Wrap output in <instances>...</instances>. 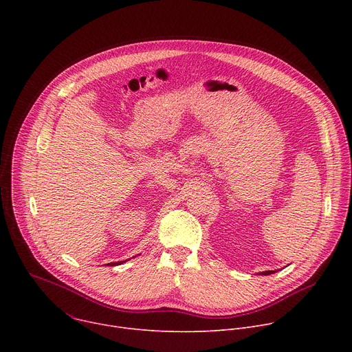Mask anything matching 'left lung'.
Returning a JSON list of instances; mask_svg holds the SVG:
<instances>
[{
	"instance_id": "1",
	"label": "left lung",
	"mask_w": 352,
	"mask_h": 352,
	"mask_svg": "<svg viewBox=\"0 0 352 352\" xmlns=\"http://www.w3.org/2000/svg\"><path fill=\"white\" fill-rule=\"evenodd\" d=\"M273 273H276L274 270H266V272H262V273H259V274H262V276H269V274H273Z\"/></svg>"
}]
</instances>
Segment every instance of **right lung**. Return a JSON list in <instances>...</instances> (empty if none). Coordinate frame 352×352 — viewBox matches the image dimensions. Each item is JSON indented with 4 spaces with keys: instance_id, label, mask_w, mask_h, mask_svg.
<instances>
[{
    "instance_id": "right-lung-1",
    "label": "right lung",
    "mask_w": 352,
    "mask_h": 352,
    "mask_svg": "<svg viewBox=\"0 0 352 352\" xmlns=\"http://www.w3.org/2000/svg\"><path fill=\"white\" fill-rule=\"evenodd\" d=\"M124 262H125V261H124ZM121 263H122V262H116V263H109L107 266H118V265H121Z\"/></svg>"
}]
</instances>
